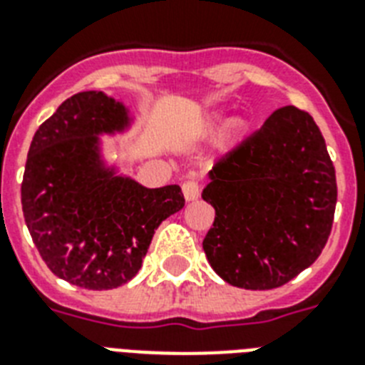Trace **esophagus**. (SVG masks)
I'll list each match as a JSON object with an SVG mask.
<instances>
[{
  "mask_svg": "<svg viewBox=\"0 0 365 365\" xmlns=\"http://www.w3.org/2000/svg\"><path fill=\"white\" fill-rule=\"evenodd\" d=\"M182 191H183V197H185V200H195L197 197H199V183L195 182V180H187V182L182 183Z\"/></svg>",
  "mask_w": 365,
  "mask_h": 365,
  "instance_id": "esophagus-1",
  "label": "esophagus"
}]
</instances>
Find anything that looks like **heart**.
Returning <instances> with one entry per match:
<instances>
[{
  "label": "heart",
  "mask_w": 365,
  "mask_h": 365,
  "mask_svg": "<svg viewBox=\"0 0 365 365\" xmlns=\"http://www.w3.org/2000/svg\"><path fill=\"white\" fill-rule=\"evenodd\" d=\"M225 121V113L223 111H216V113H212L210 117H208V121H206V128L208 130H212V128H216V126H220L222 123ZM240 126V123H239Z\"/></svg>",
  "instance_id": "heart-1"
}]
</instances>
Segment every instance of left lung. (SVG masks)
<instances>
[{
	"label": "left lung",
	"mask_w": 365,
	"mask_h": 365,
	"mask_svg": "<svg viewBox=\"0 0 365 365\" xmlns=\"http://www.w3.org/2000/svg\"><path fill=\"white\" fill-rule=\"evenodd\" d=\"M202 199L216 210L202 240L212 269L231 286L272 289L322 254L337 183L320 128L286 106L217 160Z\"/></svg>",
	"instance_id": "left-lung-1"
}]
</instances>
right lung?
I'll return each mask as SVG.
<instances>
[{
  "label": "right lung",
  "mask_w": 365,
  "mask_h": 365,
  "mask_svg": "<svg viewBox=\"0 0 365 365\" xmlns=\"http://www.w3.org/2000/svg\"><path fill=\"white\" fill-rule=\"evenodd\" d=\"M132 121L123 102L85 91L31 140L20 189L26 225L48 269L79 288L111 289L136 277L155 229L185 205L180 185L143 187L104 160L100 136Z\"/></svg>",
  "instance_id": "obj_1"
}]
</instances>
